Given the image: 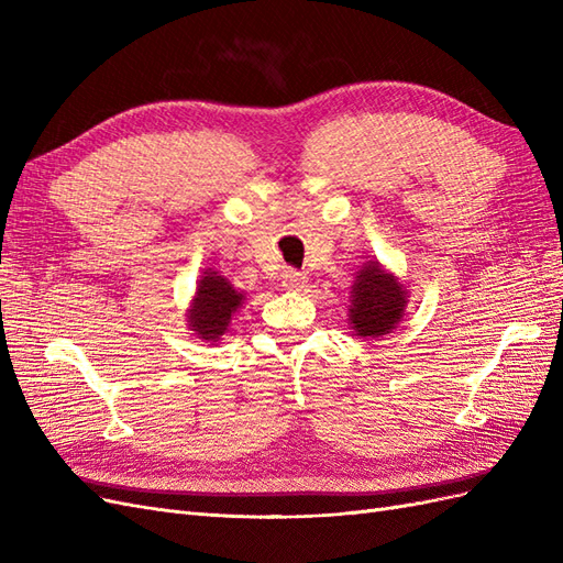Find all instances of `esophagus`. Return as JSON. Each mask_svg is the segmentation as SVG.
Wrapping results in <instances>:
<instances>
[{
	"label": "esophagus",
	"mask_w": 563,
	"mask_h": 563,
	"mask_svg": "<svg viewBox=\"0 0 563 563\" xmlns=\"http://www.w3.org/2000/svg\"><path fill=\"white\" fill-rule=\"evenodd\" d=\"M282 284L286 291H300V288H305V284H308V277H305L298 269H284Z\"/></svg>",
	"instance_id": "obj_1"
}]
</instances>
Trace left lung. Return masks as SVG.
I'll return each instance as SVG.
<instances>
[{
  "instance_id": "1",
  "label": "left lung",
  "mask_w": 563,
  "mask_h": 563,
  "mask_svg": "<svg viewBox=\"0 0 563 563\" xmlns=\"http://www.w3.org/2000/svg\"><path fill=\"white\" fill-rule=\"evenodd\" d=\"M350 294V323L354 335L380 338L397 329L406 310L408 291L378 261H368L356 272Z\"/></svg>"
}]
</instances>
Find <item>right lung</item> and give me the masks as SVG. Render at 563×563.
I'll list each match as a JSON object with an SVG mask.
<instances>
[{
	"instance_id": "1",
	"label": "right lung",
	"mask_w": 563,
	"mask_h": 563,
	"mask_svg": "<svg viewBox=\"0 0 563 563\" xmlns=\"http://www.w3.org/2000/svg\"><path fill=\"white\" fill-rule=\"evenodd\" d=\"M244 300V291H236L220 272L207 269L197 282V294L187 310V327L207 343H218Z\"/></svg>"
}]
</instances>
